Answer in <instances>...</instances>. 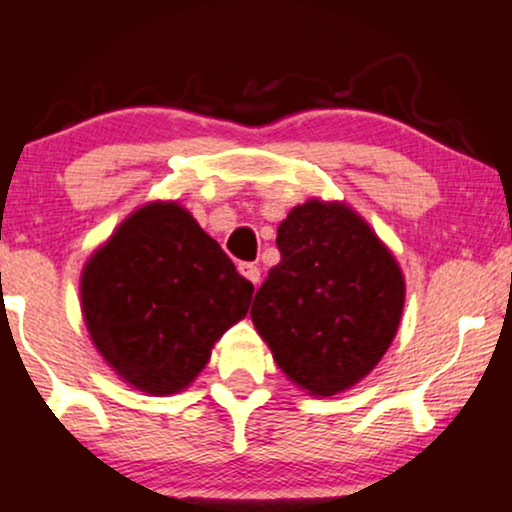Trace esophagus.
<instances>
[{
	"label": "esophagus",
	"mask_w": 512,
	"mask_h": 512,
	"mask_svg": "<svg viewBox=\"0 0 512 512\" xmlns=\"http://www.w3.org/2000/svg\"><path fill=\"white\" fill-rule=\"evenodd\" d=\"M238 272L245 276V279L250 281V284H260V269H257V264H250V262H243L238 267Z\"/></svg>",
	"instance_id": "esophagus-1"
}]
</instances>
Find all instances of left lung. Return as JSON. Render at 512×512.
<instances>
[{
	"mask_svg": "<svg viewBox=\"0 0 512 512\" xmlns=\"http://www.w3.org/2000/svg\"><path fill=\"white\" fill-rule=\"evenodd\" d=\"M281 262L250 308L281 373L313 397L349 390L380 363L404 310V274L344 202L308 199L276 228Z\"/></svg>",
	"mask_w": 512,
	"mask_h": 512,
	"instance_id": "8db88e82",
	"label": "left lung"
}]
</instances>
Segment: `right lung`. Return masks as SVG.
<instances>
[{"mask_svg": "<svg viewBox=\"0 0 512 512\" xmlns=\"http://www.w3.org/2000/svg\"><path fill=\"white\" fill-rule=\"evenodd\" d=\"M81 313L117 378L151 397L195 383L252 284L178 202L144 204L81 269Z\"/></svg>", "mask_w": 512, "mask_h": 512, "instance_id": "add662e5", "label": "right lung"}]
</instances>
